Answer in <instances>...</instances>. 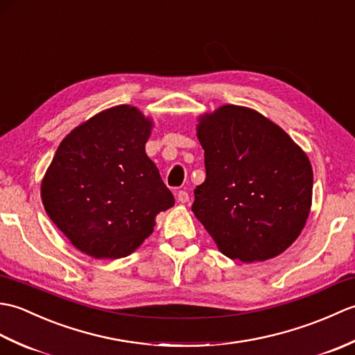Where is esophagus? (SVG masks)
Instances as JSON below:
<instances>
[{
	"label": "esophagus",
	"mask_w": 355,
	"mask_h": 355,
	"mask_svg": "<svg viewBox=\"0 0 355 355\" xmlns=\"http://www.w3.org/2000/svg\"><path fill=\"white\" fill-rule=\"evenodd\" d=\"M177 201L182 202V205H186V202L189 201V193L184 192V191H180V192L177 193Z\"/></svg>",
	"instance_id": "esophagus-1"
}]
</instances>
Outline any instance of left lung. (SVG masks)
Returning <instances> with one entry per match:
<instances>
[{
  "mask_svg": "<svg viewBox=\"0 0 355 355\" xmlns=\"http://www.w3.org/2000/svg\"><path fill=\"white\" fill-rule=\"evenodd\" d=\"M206 180L192 212L223 254L261 262L284 253L304 230L313 202L310 158L256 110L223 105L198 117Z\"/></svg>",
  "mask_w": 355,
  "mask_h": 355,
  "instance_id": "1",
  "label": "left lung"
}]
</instances>
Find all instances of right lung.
<instances>
[{"label":"right lung","instance_id":"1","mask_svg":"<svg viewBox=\"0 0 355 355\" xmlns=\"http://www.w3.org/2000/svg\"><path fill=\"white\" fill-rule=\"evenodd\" d=\"M154 122L132 105L97 112L65 135L41 183L45 212L96 259L131 254L173 206L145 145Z\"/></svg>","mask_w":355,"mask_h":355}]
</instances>
